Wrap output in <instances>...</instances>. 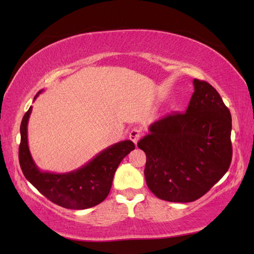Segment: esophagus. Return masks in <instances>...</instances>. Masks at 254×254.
I'll return each instance as SVG.
<instances>
[{
	"label": "esophagus",
	"instance_id": "34e87169",
	"mask_svg": "<svg viewBox=\"0 0 254 254\" xmlns=\"http://www.w3.org/2000/svg\"><path fill=\"white\" fill-rule=\"evenodd\" d=\"M141 134H142V132L138 127H134L131 130L130 134H128V138H130L134 144H137L139 137H141Z\"/></svg>",
	"mask_w": 254,
	"mask_h": 254
}]
</instances>
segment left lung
Masks as SVG:
<instances>
[{"mask_svg": "<svg viewBox=\"0 0 254 254\" xmlns=\"http://www.w3.org/2000/svg\"><path fill=\"white\" fill-rule=\"evenodd\" d=\"M193 86L187 111L159 118L137 143L146 154L148 189L168 202L203 196L227 172L233 157L230 111L212 85L195 78Z\"/></svg>", "mask_w": 254, "mask_h": 254, "instance_id": "left-lung-1", "label": "left lung"}]
</instances>
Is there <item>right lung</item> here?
<instances>
[{"label":"right lung","instance_id":"right-lung-1","mask_svg":"<svg viewBox=\"0 0 254 254\" xmlns=\"http://www.w3.org/2000/svg\"><path fill=\"white\" fill-rule=\"evenodd\" d=\"M44 89L39 90L34 100ZM32 107L21 120L18 158L25 178L42 195L57 205L69 209L96 206L108 196L113 176L122 159L135 148L130 139L111 145L80 168L66 174H52L38 168L32 159L27 137V126Z\"/></svg>","mask_w":254,"mask_h":254}]
</instances>
